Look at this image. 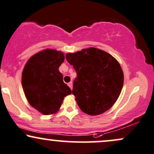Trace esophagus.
<instances>
[{"label":"esophagus","mask_w":154,"mask_h":154,"mask_svg":"<svg viewBox=\"0 0 154 154\" xmlns=\"http://www.w3.org/2000/svg\"><path fill=\"white\" fill-rule=\"evenodd\" d=\"M68 85H69V87L70 88V89H72V82H69L68 83Z\"/></svg>","instance_id":"obj_1"}]
</instances>
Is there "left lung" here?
I'll use <instances>...</instances> for the list:
<instances>
[{"mask_svg":"<svg viewBox=\"0 0 154 154\" xmlns=\"http://www.w3.org/2000/svg\"><path fill=\"white\" fill-rule=\"evenodd\" d=\"M66 59L77 72L72 94L79 108L90 116L109 110L123 85V72L118 61L96 48L66 54Z\"/></svg>","mask_w":154,"mask_h":154,"instance_id":"1","label":"left lung"}]
</instances>
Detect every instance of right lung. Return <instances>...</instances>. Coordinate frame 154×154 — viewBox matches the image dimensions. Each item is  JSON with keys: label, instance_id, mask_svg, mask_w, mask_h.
<instances>
[{"label": "right lung", "instance_id": "obj_1", "mask_svg": "<svg viewBox=\"0 0 154 154\" xmlns=\"http://www.w3.org/2000/svg\"><path fill=\"white\" fill-rule=\"evenodd\" d=\"M64 54L45 49L29 59L22 73V86L29 104L44 115L55 113L72 90L63 82L59 67Z\"/></svg>", "mask_w": 154, "mask_h": 154}]
</instances>
